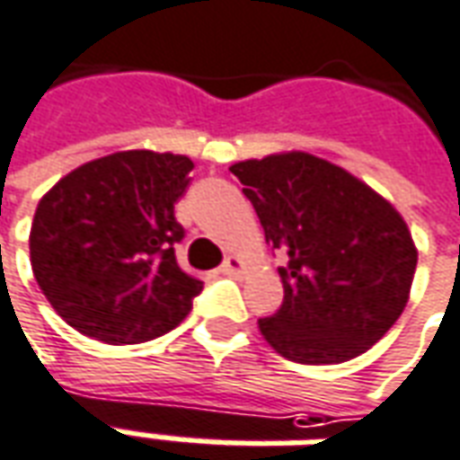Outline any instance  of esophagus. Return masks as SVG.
<instances>
[{
    "mask_svg": "<svg viewBox=\"0 0 460 460\" xmlns=\"http://www.w3.org/2000/svg\"><path fill=\"white\" fill-rule=\"evenodd\" d=\"M241 269H243V261H241L239 256H229L226 261L221 263V274L224 276H239L241 274Z\"/></svg>",
    "mask_w": 460,
    "mask_h": 460,
    "instance_id": "34e87169",
    "label": "esophagus"
}]
</instances>
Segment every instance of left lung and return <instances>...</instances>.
Listing matches in <instances>:
<instances>
[{
    "mask_svg": "<svg viewBox=\"0 0 460 460\" xmlns=\"http://www.w3.org/2000/svg\"><path fill=\"white\" fill-rule=\"evenodd\" d=\"M266 243L288 253L284 304L259 319L288 361L343 364L368 351L409 301L419 252L403 217L336 164L306 152L231 166Z\"/></svg>",
    "mask_w": 460,
    "mask_h": 460,
    "instance_id": "left-lung-1",
    "label": "left lung"
}]
</instances>
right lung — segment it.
Segmentation results:
<instances>
[{"label": "right lung", "mask_w": 460, "mask_h": 460, "mask_svg": "<svg viewBox=\"0 0 460 460\" xmlns=\"http://www.w3.org/2000/svg\"><path fill=\"white\" fill-rule=\"evenodd\" d=\"M194 164L181 154L117 152L82 164L41 197L29 256L69 326L104 343L152 341L191 311L204 284L176 263L174 204Z\"/></svg>", "instance_id": "obj_1"}]
</instances>
